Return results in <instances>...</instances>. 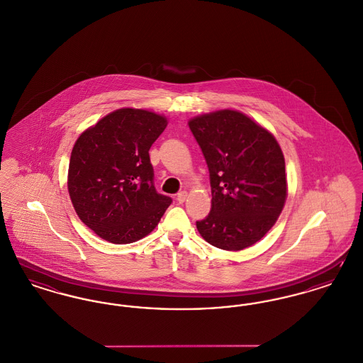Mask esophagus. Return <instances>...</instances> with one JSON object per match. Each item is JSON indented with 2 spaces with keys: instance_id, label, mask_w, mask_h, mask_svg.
<instances>
[{
  "instance_id": "34e87169",
  "label": "esophagus",
  "mask_w": 363,
  "mask_h": 363,
  "mask_svg": "<svg viewBox=\"0 0 363 363\" xmlns=\"http://www.w3.org/2000/svg\"><path fill=\"white\" fill-rule=\"evenodd\" d=\"M188 199V193L186 191H181L178 196H177V201L179 203V204H182V203H185V200Z\"/></svg>"
}]
</instances>
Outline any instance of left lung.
<instances>
[{"instance_id": "left-lung-1", "label": "left lung", "mask_w": 363, "mask_h": 363, "mask_svg": "<svg viewBox=\"0 0 363 363\" xmlns=\"http://www.w3.org/2000/svg\"><path fill=\"white\" fill-rule=\"evenodd\" d=\"M206 157L211 212L196 222L212 246L237 252L259 242L277 223L287 199L286 163L275 136L238 110L190 118Z\"/></svg>"}]
</instances>
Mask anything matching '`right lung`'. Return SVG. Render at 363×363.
<instances>
[{
	"mask_svg": "<svg viewBox=\"0 0 363 363\" xmlns=\"http://www.w3.org/2000/svg\"><path fill=\"white\" fill-rule=\"evenodd\" d=\"M166 126L163 114L123 107L76 140L68 170L70 201L104 241L123 245L147 237L172 204L156 193L148 154Z\"/></svg>",
	"mask_w": 363,
	"mask_h": 363,
	"instance_id": "right-lung-1",
	"label": "right lung"
}]
</instances>
